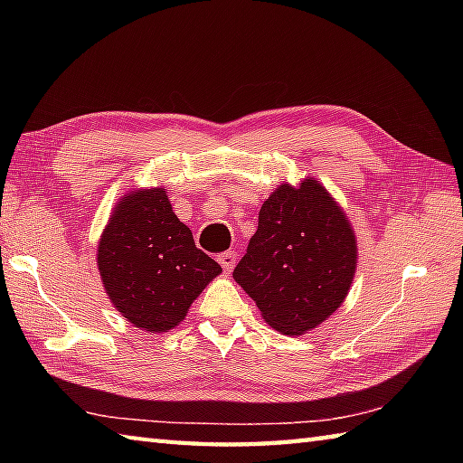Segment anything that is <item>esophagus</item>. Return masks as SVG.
I'll return each mask as SVG.
<instances>
[{
  "label": "esophagus",
  "instance_id": "34e87169",
  "mask_svg": "<svg viewBox=\"0 0 463 463\" xmlns=\"http://www.w3.org/2000/svg\"><path fill=\"white\" fill-rule=\"evenodd\" d=\"M216 260H219V264L224 270H232L234 262H237V254H234V252H221L219 257H216Z\"/></svg>",
  "mask_w": 463,
  "mask_h": 463
}]
</instances>
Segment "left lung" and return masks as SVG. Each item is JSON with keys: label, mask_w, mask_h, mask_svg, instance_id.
Returning a JSON list of instances; mask_svg holds the SVG:
<instances>
[{"label": "left lung", "mask_w": 463, "mask_h": 463, "mask_svg": "<svg viewBox=\"0 0 463 463\" xmlns=\"http://www.w3.org/2000/svg\"><path fill=\"white\" fill-rule=\"evenodd\" d=\"M356 237L318 181L280 184L259 213V229L232 277L264 320L284 334L318 326L346 298Z\"/></svg>", "instance_id": "8db88e82"}]
</instances>
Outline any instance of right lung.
Wrapping results in <instances>:
<instances>
[{"label": "right lung", "instance_id": "right-lung-1", "mask_svg": "<svg viewBox=\"0 0 463 463\" xmlns=\"http://www.w3.org/2000/svg\"><path fill=\"white\" fill-rule=\"evenodd\" d=\"M97 264L115 308L146 332H166L222 269L196 249L165 189H146L115 206Z\"/></svg>", "mask_w": 463, "mask_h": 463}]
</instances>
